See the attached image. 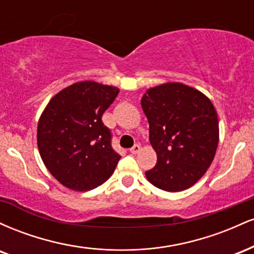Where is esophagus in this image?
Masks as SVG:
<instances>
[{"label": "esophagus", "mask_w": 254, "mask_h": 254, "mask_svg": "<svg viewBox=\"0 0 254 254\" xmlns=\"http://www.w3.org/2000/svg\"><path fill=\"white\" fill-rule=\"evenodd\" d=\"M139 150H141V145H139V144H135V145H133V147L130 149V151H131V153H132V154L139 153Z\"/></svg>", "instance_id": "obj_1"}]
</instances>
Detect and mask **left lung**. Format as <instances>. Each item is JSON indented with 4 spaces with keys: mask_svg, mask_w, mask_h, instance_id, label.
<instances>
[{
    "mask_svg": "<svg viewBox=\"0 0 254 254\" xmlns=\"http://www.w3.org/2000/svg\"><path fill=\"white\" fill-rule=\"evenodd\" d=\"M141 105L157 155L147 179L168 192L191 188L210 167L217 149L218 119L210 99L190 86L168 82L148 89Z\"/></svg>",
    "mask_w": 254,
    "mask_h": 254,
    "instance_id": "8db88e82",
    "label": "left lung"
}]
</instances>
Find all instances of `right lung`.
Here are the masks:
<instances>
[{"label":"right lung","instance_id":"add662e5","mask_svg":"<svg viewBox=\"0 0 254 254\" xmlns=\"http://www.w3.org/2000/svg\"><path fill=\"white\" fill-rule=\"evenodd\" d=\"M117 87L81 81L58 92L38 122L37 143L49 172L65 188L88 191L106 182L121 155L111 147L101 117Z\"/></svg>","mask_w":254,"mask_h":254}]
</instances>
